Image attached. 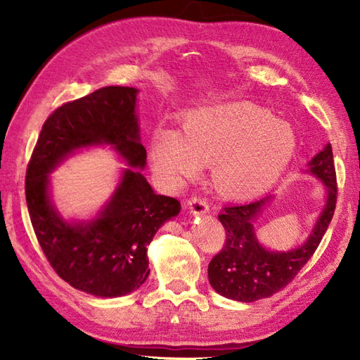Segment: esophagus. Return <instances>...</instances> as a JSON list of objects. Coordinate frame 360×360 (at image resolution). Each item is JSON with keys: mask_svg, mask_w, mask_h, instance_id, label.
<instances>
[{"mask_svg": "<svg viewBox=\"0 0 360 360\" xmlns=\"http://www.w3.org/2000/svg\"><path fill=\"white\" fill-rule=\"evenodd\" d=\"M188 205V210L190 213H193V215H202V213L209 212V204L207 200L202 196H192L187 202Z\"/></svg>", "mask_w": 360, "mask_h": 360, "instance_id": "obj_1", "label": "esophagus"}]
</instances>
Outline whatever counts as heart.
Segmentation results:
<instances>
[{"instance_id":"1","label":"heart","mask_w":360,"mask_h":360,"mask_svg":"<svg viewBox=\"0 0 360 360\" xmlns=\"http://www.w3.org/2000/svg\"><path fill=\"white\" fill-rule=\"evenodd\" d=\"M297 139L292 127L250 102L224 101L195 106L182 117V133L158 127L150 156L158 174L172 186L212 162L213 184L226 195L263 192L286 170Z\"/></svg>"}]
</instances>
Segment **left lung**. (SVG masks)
I'll return each instance as SVG.
<instances>
[{
    "instance_id": "1",
    "label": "left lung",
    "mask_w": 360,
    "mask_h": 360,
    "mask_svg": "<svg viewBox=\"0 0 360 360\" xmlns=\"http://www.w3.org/2000/svg\"><path fill=\"white\" fill-rule=\"evenodd\" d=\"M307 172L323 182L326 201L308 240L295 249L269 250L257 240L255 219L272 200V195L249 202L229 204L221 209L218 219L226 231V243L223 250L209 263L210 286L219 295L244 303L271 297L289 285L308 263L331 223L338 201L331 143H326L309 160Z\"/></svg>"
}]
</instances>
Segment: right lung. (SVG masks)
<instances>
[{"label":"right lung","instance_id":"right-lung-1","mask_svg":"<svg viewBox=\"0 0 360 360\" xmlns=\"http://www.w3.org/2000/svg\"><path fill=\"white\" fill-rule=\"evenodd\" d=\"M137 89L105 86L68 102L46 119L26 172V202L46 258L66 283L112 298L147 280V246L181 202L156 195L141 173L147 151L136 114ZM111 144L130 165L110 201L93 219L66 221L51 204L49 174L74 150Z\"/></svg>","mask_w":360,"mask_h":360}]
</instances>
